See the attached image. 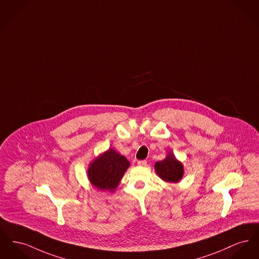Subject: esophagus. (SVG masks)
Returning a JSON list of instances; mask_svg holds the SVG:
<instances>
[{
    "label": "esophagus",
    "instance_id": "obj_1",
    "mask_svg": "<svg viewBox=\"0 0 259 259\" xmlns=\"http://www.w3.org/2000/svg\"><path fill=\"white\" fill-rule=\"evenodd\" d=\"M138 165L146 166L147 165V161L146 160H138Z\"/></svg>",
    "mask_w": 259,
    "mask_h": 259
}]
</instances>
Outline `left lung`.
<instances>
[{"label": "left lung", "mask_w": 259, "mask_h": 259, "mask_svg": "<svg viewBox=\"0 0 259 259\" xmlns=\"http://www.w3.org/2000/svg\"><path fill=\"white\" fill-rule=\"evenodd\" d=\"M154 169L156 174L165 182L178 183L184 174L182 162L177 160L172 152H169L163 160L157 161Z\"/></svg>", "instance_id": "8db88e82"}]
</instances>
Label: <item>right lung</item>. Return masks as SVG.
Returning a JSON list of instances; mask_svg holds the SVG:
<instances>
[{"mask_svg":"<svg viewBox=\"0 0 259 259\" xmlns=\"http://www.w3.org/2000/svg\"><path fill=\"white\" fill-rule=\"evenodd\" d=\"M129 165L130 162L125 156L109 149L90 163L88 178L97 189L113 192Z\"/></svg>","mask_w":259,"mask_h":259,"instance_id":"1","label":"right lung"}]
</instances>
